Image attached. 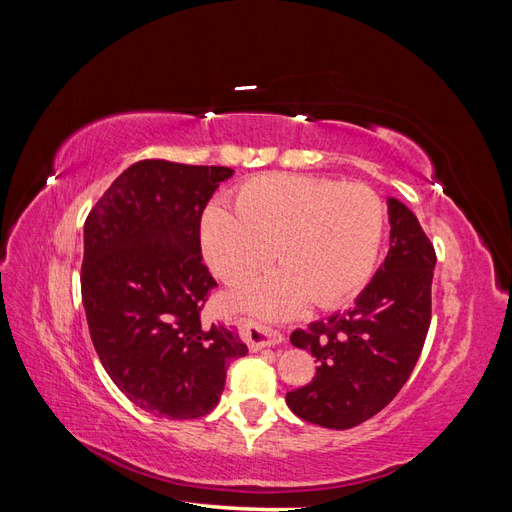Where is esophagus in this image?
<instances>
[{
    "label": "esophagus",
    "instance_id": "34e87169",
    "mask_svg": "<svg viewBox=\"0 0 512 512\" xmlns=\"http://www.w3.org/2000/svg\"><path fill=\"white\" fill-rule=\"evenodd\" d=\"M239 333L243 337V342L250 346V350H260V348H267V346H275V344H282V335L269 331L267 327H262V324L254 322V320H239Z\"/></svg>",
    "mask_w": 512,
    "mask_h": 512
}]
</instances>
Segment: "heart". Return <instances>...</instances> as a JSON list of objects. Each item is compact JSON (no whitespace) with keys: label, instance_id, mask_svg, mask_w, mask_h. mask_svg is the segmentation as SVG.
<instances>
[{"label":"heart","instance_id":"obj_1","mask_svg":"<svg viewBox=\"0 0 512 512\" xmlns=\"http://www.w3.org/2000/svg\"><path fill=\"white\" fill-rule=\"evenodd\" d=\"M382 232L384 205L367 185L288 173L245 181L235 213L211 205L200 224L209 265L228 286L247 284L273 256L280 262L237 294L239 305L265 316L352 297L374 271Z\"/></svg>","mask_w":512,"mask_h":512}]
</instances>
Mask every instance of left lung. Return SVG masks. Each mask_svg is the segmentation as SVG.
I'll use <instances>...</instances> for the list:
<instances>
[{"label": "left lung", "instance_id": "left-lung-1", "mask_svg": "<svg viewBox=\"0 0 512 512\" xmlns=\"http://www.w3.org/2000/svg\"><path fill=\"white\" fill-rule=\"evenodd\" d=\"M391 250L346 312L292 331V346L320 363L312 382L286 395L307 423L350 429L393 401L421 356L431 322L436 252L416 215L389 198Z\"/></svg>", "mask_w": 512, "mask_h": 512}]
</instances>
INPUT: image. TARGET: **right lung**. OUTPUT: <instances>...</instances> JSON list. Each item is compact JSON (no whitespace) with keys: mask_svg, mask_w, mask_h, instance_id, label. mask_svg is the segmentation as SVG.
<instances>
[{"mask_svg":"<svg viewBox=\"0 0 512 512\" xmlns=\"http://www.w3.org/2000/svg\"><path fill=\"white\" fill-rule=\"evenodd\" d=\"M228 166L141 160L85 220L81 294L106 374L134 406L183 421L218 406L237 331L205 322L218 286L200 254V218Z\"/></svg>","mask_w":512,"mask_h":512,"instance_id":"right-lung-1","label":"right lung"}]
</instances>
